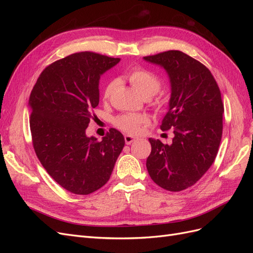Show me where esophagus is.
Masks as SVG:
<instances>
[{
    "instance_id": "34e87169",
    "label": "esophagus",
    "mask_w": 253,
    "mask_h": 253,
    "mask_svg": "<svg viewBox=\"0 0 253 253\" xmlns=\"http://www.w3.org/2000/svg\"><path fill=\"white\" fill-rule=\"evenodd\" d=\"M137 140H138V138H137V137H134V136H131V135H126L125 136V141H126V144H131V143H133V142H135Z\"/></svg>"
}]
</instances>
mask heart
<instances>
[{
	"mask_svg": "<svg viewBox=\"0 0 253 253\" xmlns=\"http://www.w3.org/2000/svg\"><path fill=\"white\" fill-rule=\"evenodd\" d=\"M126 79L131 83V85L138 91L141 96L145 98H149L153 95H155L160 88V85H162V80H160V78L155 73L140 66L132 68V70L126 74ZM114 86V81H110L106 84L103 89L104 100H108L110 98ZM154 103L156 105H162L164 103V98L162 96L157 97ZM147 122L148 118L145 116L134 114H124L114 119V125L119 129H121V131L128 134L138 133L141 126L145 125Z\"/></svg>",
	"mask_w": 253,
	"mask_h": 253,
	"instance_id": "obj_1",
	"label": "heart"
}]
</instances>
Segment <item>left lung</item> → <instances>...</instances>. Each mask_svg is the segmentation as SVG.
<instances>
[{
    "instance_id": "1",
    "label": "left lung",
    "mask_w": 253,
    "mask_h": 253,
    "mask_svg": "<svg viewBox=\"0 0 253 253\" xmlns=\"http://www.w3.org/2000/svg\"><path fill=\"white\" fill-rule=\"evenodd\" d=\"M143 59L169 76V111L160 128L174 133L170 145L149 139L147 169L156 185L178 192L200 180L217 155L224 113L220 90L208 68L185 52L168 50Z\"/></svg>"
}]
</instances>
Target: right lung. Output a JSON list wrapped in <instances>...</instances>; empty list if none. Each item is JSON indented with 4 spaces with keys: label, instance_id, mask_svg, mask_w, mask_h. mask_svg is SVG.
Wrapping results in <instances>:
<instances>
[{
    "label": "right lung",
    "instance_id": "obj_1",
    "mask_svg": "<svg viewBox=\"0 0 253 253\" xmlns=\"http://www.w3.org/2000/svg\"><path fill=\"white\" fill-rule=\"evenodd\" d=\"M119 61L90 51L73 53L45 67L30 94L36 154L55 181L74 194L87 195L103 187L125 147L116 128L101 141L85 134L96 117L100 76Z\"/></svg>",
    "mask_w": 253,
    "mask_h": 253
}]
</instances>
